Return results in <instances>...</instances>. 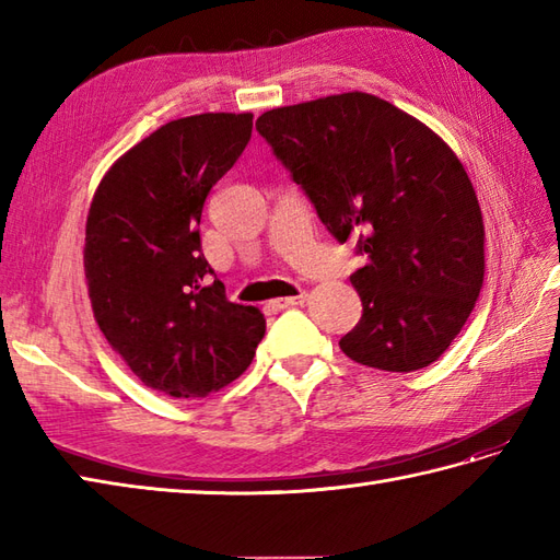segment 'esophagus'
<instances>
[{
	"mask_svg": "<svg viewBox=\"0 0 560 560\" xmlns=\"http://www.w3.org/2000/svg\"><path fill=\"white\" fill-rule=\"evenodd\" d=\"M303 303H305V293L289 295V299H279V301H277L279 307H295V305H303Z\"/></svg>",
	"mask_w": 560,
	"mask_h": 560,
	"instance_id": "1",
	"label": "esophagus"
}]
</instances>
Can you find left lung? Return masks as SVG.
<instances>
[{
  "label": "left lung",
  "mask_w": 560,
  "mask_h": 560,
  "mask_svg": "<svg viewBox=\"0 0 560 560\" xmlns=\"http://www.w3.org/2000/svg\"><path fill=\"white\" fill-rule=\"evenodd\" d=\"M257 132L325 229L368 259L351 273L363 315L341 351L392 373L438 361L483 283L481 209L452 149L361 91L273 108Z\"/></svg>",
  "instance_id": "8db88e82"
}]
</instances>
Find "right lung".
Here are the masks:
<instances>
[{"mask_svg":"<svg viewBox=\"0 0 560 560\" xmlns=\"http://www.w3.org/2000/svg\"><path fill=\"white\" fill-rule=\"evenodd\" d=\"M249 137V113L163 125L115 161L89 209L93 317L141 383L175 399L233 383L265 337V315L225 299L199 237L207 195Z\"/></svg>","mask_w":560,"mask_h":560,"instance_id":"add662e5","label":"right lung"}]
</instances>
